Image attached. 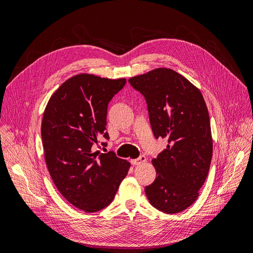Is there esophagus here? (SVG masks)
I'll use <instances>...</instances> for the list:
<instances>
[{
	"label": "esophagus",
	"mask_w": 253,
	"mask_h": 253,
	"mask_svg": "<svg viewBox=\"0 0 253 253\" xmlns=\"http://www.w3.org/2000/svg\"><path fill=\"white\" fill-rule=\"evenodd\" d=\"M145 160H147V157H145L144 155H140L138 158L132 159V160H131V164L134 165V166H137V165H140V164L144 163Z\"/></svg>",
	"instance_id": "esophagus-1"
}]
</instances>
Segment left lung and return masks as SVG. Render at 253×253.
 Wrapping results in <instances>:
<instances>
[{
	"instance_id": "left-lung-1",
	"label": "left lung",
	"mask_w": 253,
	"mask_h": 253,
	"mask_svg": "<svg viewBox=\"0 0 253 253\" xmlns=\"http://www.w3.org/2000/svg\"><path fill=\"white\" fill-rule=\"evenodd\" d=\"M148 104L153 134L168 140L152 160L156 179L144 188L157 210L178 213L192 205L208 176L212 136L201 90L170 68H156L128 80Z\"/></svg>"
}]
</instances>
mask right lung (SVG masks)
Instances as JSON below:
<instances>
[{
  "mask_svg": "<svg viewBox=\"0 0 253 253\" xmlns=\"http://www.w3.org/2000/svg\"><path fill=\"white\" fill-rule=\"evenodd\" d=\"M126 83L74 76L55 91L44 111L41 135L49 174L65 200L85 212L108 207L131 167L112 151L95 152L99 140L110 139L108 105Z\"/></svg>",
  "mask_w": 253,
  "mask_h": 253,
  "instance_id": "right-lung-1",
  "label": "right lung"
}]
</instances>
